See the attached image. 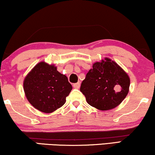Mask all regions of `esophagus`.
Listing matches in <instances>:
<instances>
[{
  "mask_svg": "<svg viewBox=\"0 0 155 155\" xmlns=\"http://www.w3.org/2000/svg\"><path fill=\"white\" fill-rule=\"evenodd\" d=\"M80 82H77V83L73 84V87L75 88V89H78L80 87Z\"/></svg>",
  "mask_w": 155,
  "mask_h": 155,
  "instance_id": "esophagus-1",
  "label": "esophagus"
}]
</instances>
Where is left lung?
I'll return each mask as SVG.
<instances>
[{"label": "left lung", "instance_id": "8db88e82", "mask_svg": "<svg viewBox=\"0 0 155 155\" xmlns=\"http://www.w3.org/2000/svg\"><path fill=\"white\" fill-rule=\"evenodd\" d=\"M130 87L127 73L111 59L93 64L80 86L89 104L101 111L112 109L126 98Z\"/></svg>", "mask_w": 155, "mask_h": 155}]
</instances>
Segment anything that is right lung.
I'll list each match as a JSON object with an SVG mask.
<instances>
[{
	"label": "right lung",
	"instance_id": "right-lung-1",
	"mask_svg": "<svg viewBox=\"0 0 155 155\" xmlns=\"http://www.w3.org/2000/svg\"><path fill=\"white\" fill-rule=\"evenodd\" d=\"M24 91L27 100L44 113H51L65 103L72 85L66 76L54 65L41 62L25 78Z\"/></svg>",
	"mask_w": 155,
	"mask_h": 155
}]
</instances>
